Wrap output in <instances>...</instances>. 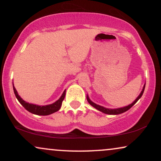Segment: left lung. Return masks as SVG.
<instances>
[{
  "instance_id": "obj_1",
  "label": "left lung",
  "mask_w": 161,
  "mask_h": 161,
  "mask_svg": "<svg viewBox=\"0 0 161 161\" xmlns=\"http://www.w3.org/2000/svg\"><path fill=\"white\" fill-rule=\"evenodd\" d=\"M145 86H144V88H143V89H142L141 94H140V95H138V97L136 99V101H135L133 103H132V104L128 105V106L124 107V108H118V109H108V108H103V107L100 106V105H97V104H95V103L92 102V101H90V99L88 98V96H87V101H88V103H89V104H91L92 106H93L94 108L97 109V110H100V111L104 113V114H115V115H116V114H122V113H124L125 111H127V110H129V109L132 108V107L133 106V105L136 104V102H137L138 100H139V98L142 97V95H143L144 90H145Z\"/></svg>"
}]
</instances>
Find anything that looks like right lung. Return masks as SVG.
Listing matches in <instances>:
<instances>
[{"label":"right lung","mask_w":161,"mask_h":161,"mask_svg":"<svg viewBox=\"0 0 161 161\" xmlns=\"http://www.w3.org/2000/svg\"><path fill=\"white\" fill-rule=\"evenodd\" d=\"M13 87H14V94H15L16 98H17L18 101H19L20 104L23 105L24 108H25V110H27L28 111L32 113V114H36V115L46 116V115H49V114H53V113L54 112H57V110H60V107H61L62 102L63 101H64V97H65V95H66V91H64L62 96L60 97V98L59 99L58 101H57L56 102L53 103V104H50V105H46V106H38V105L29 104V103L24 101L23 100L19 97V95H18L15 87L14 86Z\"/></svg>","instance_id":"right-lung-1"}]
</instances>
